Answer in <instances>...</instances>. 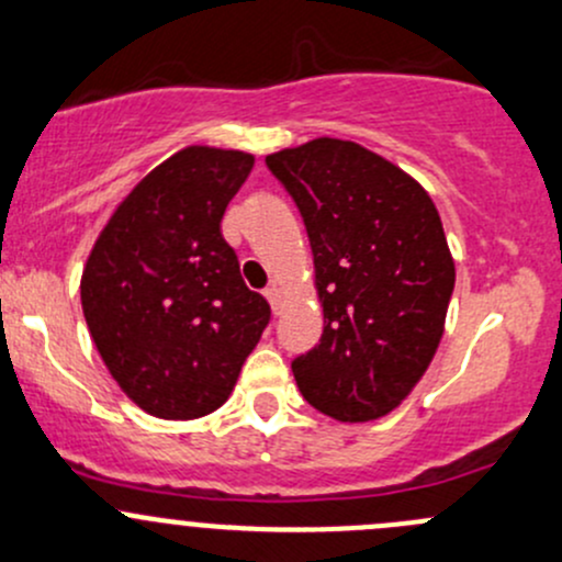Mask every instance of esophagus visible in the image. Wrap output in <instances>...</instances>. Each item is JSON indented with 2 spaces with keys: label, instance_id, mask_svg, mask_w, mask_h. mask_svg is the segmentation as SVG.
<instances>
[{
  "label": "esophagus",
  "instance_id": "1",
  "mask_svg": "<svg viewBox=\"0 0 562 562\" xmlns=\"http://www.w3.org/2000/svg\"><path fill=\"white\" fill-rule=\"evenodd\" d=\"M266 299H269L271 312H274V315H280V312H282V304H285V301H282V291H280V288H277V285L266 288Z\"/></svg>",
  "mask_w": 562,
  "mask_h": 562
}]
</instances>
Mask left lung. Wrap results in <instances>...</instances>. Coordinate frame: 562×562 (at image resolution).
Returning a JSON list of instances; mask_svg holds the SVG:
<instances>
[{
  "instance_id": "8db88e82",
  "label": "left lung",
  "mask_w": 562,
  "mask_h": 562,
  "mask_svg": "<svg viewBox=\"0 0 562 562\" xmlns=\"http://www.w3.org/2000/svg\"><path fill=\"white\" fill-rule=\"evenodd\" d=\"M296 199L323 306V336L293 360L306 401L339 423L390 415L441 345L454 258L428 191L350 139L317 137L269 153Z\"/></svg>"
}]
</instances>
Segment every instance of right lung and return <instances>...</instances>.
Instances as JSON below:
<instances>
[{
	"instance_id": "obj_1",
	"label": "right lung",
	"mask_w": 562,
	"mask_h": 562,
	"mask_svg": "<svg viewBox=\"0 0 562 562\" xmlns=\"http://www.w3.org/2000/svg\"><path fill=\"white\" fill-rule=\"evenodd\" d=\"M252 164L232 147H182L123 196L88 252V330L147 415L196 420L221 409L269 323L221 232Z\"/></svg>"
}]
</instances>
